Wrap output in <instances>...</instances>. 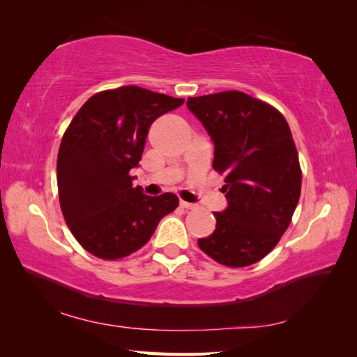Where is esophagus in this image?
Wrapping results in <instances>:
<instances>
[{"mask_svg":"<svg viewBox=\"0 0 357 357\" xmlns=\"http://www.w3.org/2000/svg\"><path fill=\"white\" fill-rule=\"evenodd\" d=\"M179 206L183 208H187V210H193L196 208V204H192V202H185V201H181Z\"/></svg>","mask_w":357,"mask_h":357,"instance_id":"1","label":"esophagus"}]
</instances>
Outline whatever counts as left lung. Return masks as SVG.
I'll use <instances>...</instances> for the list:
<instances>
[{
	"label": "left lung",
	"mask_w": 357,
	"mask_h": 357,
	"mask_svg": "<svg viewBox=\"0 0 357 357\" xmlns=\"http://www.w3.org/2000/svg\"><path fill=\"white\" fill-rule=\"evenodd\" d=\"M187 109L215 144L227 198L213 213L215 231L198 245L227 267H247L275 248L298 206L302 174L290 127L275 107L238 90L188 98Z\"/></svg>",
	"instance_id": "1"
}]
</instances>
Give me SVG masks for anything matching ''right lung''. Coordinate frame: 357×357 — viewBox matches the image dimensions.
Segmentation results:
<instances>
[{"label": "right lung", "instance_id": "obj_1", "mask_svg": "<svg viewBox=\"0 0 357 357\" xmlns=\"http://www.w3.org/2000/svg\"><path fill=\"white\" fill-rule=\"evenodd\" d=\"M181 98L126 86L89 98L58 151L59 204L67 225L89 253L119 259L147 244L159 221L178 207L176 195L147 196L133 187L149 128Z\"/></svg>", "mask_w": 357, "mask_h": 357}]
</instances>
